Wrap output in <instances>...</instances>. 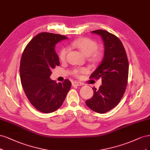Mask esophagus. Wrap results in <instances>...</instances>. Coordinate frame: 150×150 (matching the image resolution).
<instances>
[{
    "label": "esophagus",
    "instance_id": "obj_1",
    "mask_svg": "<svg viewBox=\"0 0 150 150\" xmlns=\"http://www.w3.org/2000/svg\"><path fill=\"white\" fill-rule=\"evenodd\" d=\"M72 85L73 86H82L83 85V83H81V82H77V81H75L72 83Z\"/></svg>",
    "mask_w": 150,
    "mask_h": 150
}]
</instances>
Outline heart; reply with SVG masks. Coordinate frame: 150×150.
Returning <instances> with one entry per match:
<instances>
[{"mask_svg": "<svg viewBox=\"0 0 150 150\" xmlns=\"http://www.w3.org/2000/svg\"><path fill=\"white\" fill-rule=\"evenodd\" d=\"M71 45L80 50L85 56L88 57L90 60L93 63L98 62L101 57V52L96 50L98 49V43L95 40L89 38H80L71 42ZM68 52V49L65 47H63L59 52L60 60H64ZM87 72L85 68L75 69L72 71V73L76 76H80V74Z\"/></svg>", "mask_w": 150, "mask_h": 150, "instance_id": "1", "label": "heart"}]
</instances>
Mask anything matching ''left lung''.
Instances as JSON below:
<instances>
[{
	"label": "left lung",
	"instance_id": "8db88e82",
	"mask_svg": "<svg viewBox=\"0 0 150 150\" xmlns=\"http://www.w3.org/2000/svg\"><path fill=\"white\" fill-rule=\"evenodd\" d=\"M102 38L104 56L90 78L101 79L98 90L92 88L94 93L86 101L88 107L95 112L105 113L118 105L125 93L128 76V61L126 52L119 38L103 30L91 31Z\"/></svg>",
	"mask_w": 150,
	"mask_h": 150
}]
</instances>
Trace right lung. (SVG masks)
<instances>
[{
  "label": "right lung",
  "instance_id": "right-lung-1",
  "mask_svg": "<svg viewBox=\"0 0 150 150\" xmlns=\"http://www.w3.org/2000/svg\"><path fill=\"white\" fill-rule=\"evenodd\" d=\"M68 37L42 32L33 37L24 50L20 75L27 98L41 112L52 113L62 105L71 83L69 80L56 83L51 80L52 69L60 65L56 44Z\"/></svg>",
  "mask_w": 150,
  "mask_h": 150
}]
</instances>
